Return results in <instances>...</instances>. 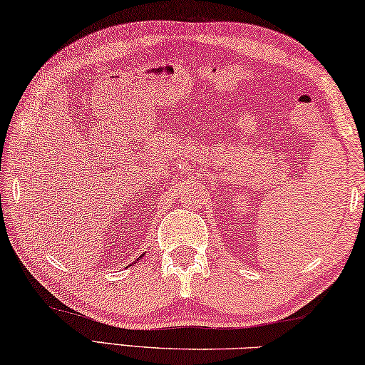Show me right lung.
<instances>
[{
	"mask_svg": "<svg viewBox=\"0 0 365 365\" xmlns=\"http://www.w3.org/2000/svg\"><path fill=\"white\" fill-rule=\"evenodd\" d=\"M140 257H142V255H140ZM140 257H139V259H140Z\"/></svg>",
	"mask_w": 365,
	"mask_h": 365,
	"instance_id": "1",
	"label": "right lung"
}]
</instances>
